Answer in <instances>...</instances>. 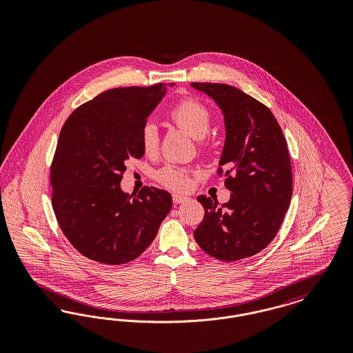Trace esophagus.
<instances>
[{"label":"esophagus","instance_id":"obj_1","mask_svg":"<svg viewBox=\"0 0 353 353\" xmlns=\"http://www.w3.org/2000/svg\"><path fill=\"white\" fill-rule=\"evenodd\" d=\"M189 199L185 196H180V194H173V202L174 203H183V202L188 201Z\"/></svg>","mask_w":353,"mask_h":353}]
</instances>
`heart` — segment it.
<instances>
[{
  "label": "heart",
  "instance_id": "obj_1",
  "mask_svg": "<svg viewBox=\"0 0 353 353\" xmlns=\"http://www.w3.org/2000/svg\"><path fill=\"white\" fill-rule=\"evenodd\" d=\"M170 120L192 137L199 140L200 148H206L205 136L212 125L210 110L196 99H184L174 104L169 112ZM141 148L145 154H154L159 150V128L154 123H147L140 134ZM154 179L173 190H186L192 185V172L184 167L167 164L154 173Z\"/></svg>",
  "mask_w": 353,
  "mask_h": 353
}]
</instances>
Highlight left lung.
<instances>
[{
    "instance_id": "obj_1",
    "label": "left lung",
    "mask_w": 353,
    "mask_h": 353,
    "mask_svg": "<svg viewBox=\"0 0 353 353\" xmlns=\"http://www.w3.org/2000/svg\"><path fill=\"white\" fill-rule=\"evenodd\" d=\"M217 103L226 128L219 174L230 200L199 196L205 217L194 230L203 252L223 262L255 255L275 238L292 196L285 134L269 108L239 88L190 83Z\"/></svg>"
}]
</instances>
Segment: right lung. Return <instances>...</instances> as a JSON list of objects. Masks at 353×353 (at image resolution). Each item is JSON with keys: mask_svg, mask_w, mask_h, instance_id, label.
Instances as JSON below:
<instances>
[{"mask_svg": "<svg viewBox=\"0 0 353 353\" xmlns=\"http://www.w3.org/2000/svg\"><path fill=\"white\" fill-rule=\"evenodd\" d=\"M165 92L164 83L107 90L62 127L50 168L52 209L70 243L88 259L134 261L172 208L167 190L144 186L134 196L120 188L125 161L144 154L141 130Z\"/></svg>", "mask_w": 353, "mask_h": 353, "instance_id": "1", "label": "right lung"}]
</instances>
